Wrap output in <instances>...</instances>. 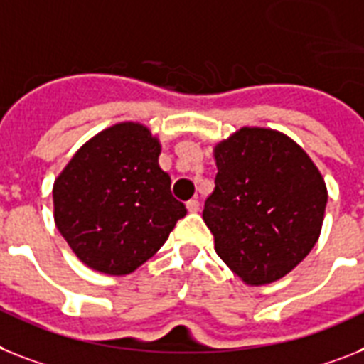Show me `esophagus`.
I'll list each match as a JSON object with an SVG mask.
<instances>
[{
	"instance_id": "esophagus-1",
	"label": "esophagus",
	"mask_w": 364,
	"mask_h": 364,
	"mask_svg": "<svg viewBox=\"0 0 364 364\" xmlns=\"http://www.w3.org/2000/svg\"><path fill=\"white\" fill-rule=\"evenodd\" d=\"M186 208H188L189 214H197V212H199V210H200V203L197 199H191V200H188V204H186Z\"/></svg>"
}]
</instances>
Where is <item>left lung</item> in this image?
I'll return each mask as SVG.
<instances>
[{"label": "left lung", "instance_id": "1", "mask_svg": "<svg viewBox=\"0 0 364 364\" xmlns=\"http://www.w3.org/2000/svg\"><path fill=\"white\" fill-rule=\"evenodd\" d=\"M215 188L203 219L247 287L283 279L320 238L327 186L311 156L273 128L243 126L214 146Z\"/></svg>", "mask_w": 364, "mask_h": 364}]
</instances>
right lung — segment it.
<instances>
[{
	"label": "right lung",
	"mask_w": 364,
	"mask_h": 364,
	"mask_svg": "<svg viewBox=\"0 0 364 364\" xmlns=\"http://www.w3.org/2000/svg\"><path fill=\"white\" fill-rule=\"evenodd\" d=\"M149 126L122 121L83 143L53 182V219L87 268L130 275L158 253L188 214L158 164Z\"/></svg>",
	"instance_id": "1"
}]
</instances>
